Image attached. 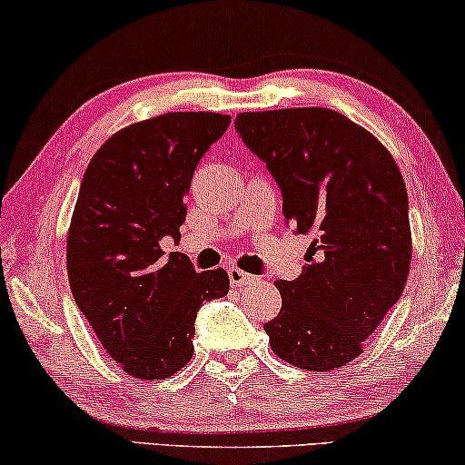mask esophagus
I'll use <instances>...</instances> for the list:
<instances>
[{
  "label": "esophagus",
  "mask_w": 465,
  "mask_h": 465,
  "mask_svg": "<svg viewBox=\"0 0 465 465\" xmlns=\"http://www.w3.org/2000/svg\"><path fill=\"white\" fill-rule=\"evenodd\" d=\"M228 279H231V283L234 285V288H243V285H250V283L256 282L258 277H253V275H250V272H245V271L237 269V266H232V269H228Z\"/></svg>",
  "instance_id": "1"
}]
</instances>
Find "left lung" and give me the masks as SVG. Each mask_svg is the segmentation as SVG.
<instances>
[{
    "mask_svg": "<svg viewBox=\"0 0 465 465\" xmlns=\"http://www.w3.org/2000/svg\"><path fill=\"white\" fill-rule=\"evenodd\" d=\"M234 129L282 188L283 218L313 234L301 275L275 282L282 311L264 323L272 353L336 371L361 353L409 277L402 173L372 133L328 107L245 112Z\"/></svg>",
    "mask_w": 465,
    "mask_h": 465,
    "instance_id": "1",
    "label": "left lung"
}]
</instances>
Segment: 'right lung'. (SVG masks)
Masks as SVG:
<instances>
[{"instance_id":"right-lung-1","label":"right lung","mask_w":465,"mask_h":465,"mask_svg":"<svg viewBox=\"0 0 465 465\" xmlns=\"http://www.w3.org/2000/svg\"><path fill=\"white\" fill-rule=\"evenodd\" d=\"M231 116L171 112L118 131L88 164L67 234L75 304L131 377L167 379L194 353L203 302L228 294V272H196L180 241L194 169Z\"/></svg>"}]
</instances>
